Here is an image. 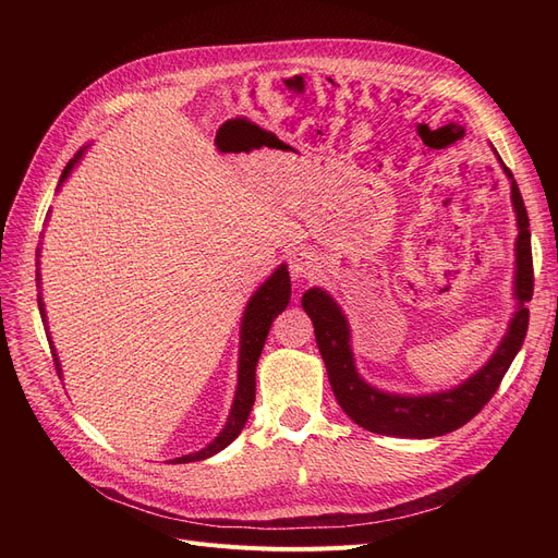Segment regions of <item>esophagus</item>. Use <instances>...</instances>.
<instances>
[{"mask_svg": "<svg viewBox=\"0 0 558 558\" xmlns=\"http://www.w3.org/2000/svg\"><path fill=\"white\" fill-rule=\"evenodd\" d=\"M289 267L293 277H312L314 269H318V256L312 246H295L289 253Z\"/></svg>", "mask_w": 558, "mask_h": 558, "instance_id": "34e87169", "label": "esophagus"}]
</instances>
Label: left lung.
Returning <instances> with one entry per match:
<instances>
[{
  "mask_svg": "<svg viewBox=\"0 0 558 558\" xmlns=\"http://www.w3.org/2000/svg\"><path fill=\"white\" fill-rule=\"evenodd\" d=\"M505 174L512 181V205L517 211V275H514V298L517 312L510 320V330L502 337L496 353L488 363L477 369L451 391L430 396H396L379 391L369 386L353 365L351 332L349 324L337 307V302L320 289H310L302 295V310H305L314 324L316 344L320 359L326 363L332 393L340 408L351 416L353 424L369 433L393 435V437H437L465 426L468 421L480 414L484 404L492 400L498 386L508 373L514 356L519 353L523 337L529 330V307L533 298V253H531V230L529 214L523 207L519 185L512 172L500 160Z\"/></svg>",
  "mask_w": 558,
  "mask_h": 558,
  "instance_id": "8db88e82",
  "label": "left lung"
}]
</instances>
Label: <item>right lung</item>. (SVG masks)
Returning a JSON list of instances; mask_svg holds the SVG:
<instances>
[{
  "label": "right lung",
  "instance_id": "add662e5",
  "mask_svg": "<svg viewBox=\"0 0 558 558\" xmlns=\"http://www.w3.org/2000/svg\"><path fill=\"white\" fill-rule=\"evenodd\" d=\"M83 150H86V148H81L78 154L74 156V160L66 162L64 172L60 177V183L66 177H70V172L74 170V165L83 156ZM289 300H291V277H289V269H286V265H279L277 272L269 277L256 293H253V298L248 300V305L244 310L242 340H240L242 347H240L238 393H234V402H232V410H230L226 428L218 433V437H216L211 445H207L205 449H199L195 453H185V456H181V459H174V463H191V461L209 459V456L226 449L234 440V437L242 433L246 418L251 414L253 400H256V365H258V359H260V351L265 347L269 326H272V320L286 310V305H289ZM39 312H41V316L46 320L41 298H39ZM53 359H56V367H58V375H60L58 353H53Z\"/></svg>",
  "mask_w": 558,
  "mask_h": 558
}]
</instances>
